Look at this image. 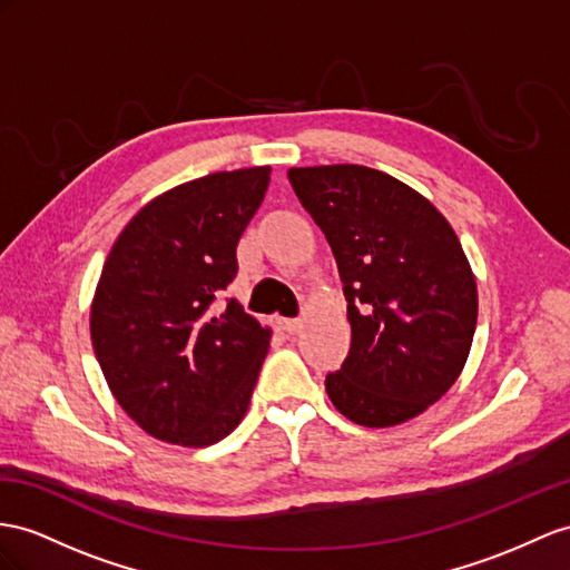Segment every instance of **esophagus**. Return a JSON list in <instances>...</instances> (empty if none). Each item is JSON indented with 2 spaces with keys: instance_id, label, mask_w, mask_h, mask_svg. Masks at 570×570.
Returning a JSON list of instances; mask_svg holds the SVG:
<instances>
[{
  "instance_id": "1",
  "label": "esophagus",
  "mask_w": 570,
  "mask_h": 570,
  "mask_svg": "<svg viewBox=\"0 0 570 570\" xmlns=\"http://www.w3.org/2000/svg\"><path fill=\"white\" fill-rule=\"evenodd\" d=\"M279 325H282V330L288 332V334H294V332H298V330L303 327V323H301L298 317H282Z\"/></svg>"
}]
</instances>
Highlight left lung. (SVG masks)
Instances as JSON below:
<instances>
[{
    "label": "left lung",
    "instance_id": "obj_1",
    "mask_svg": "<svg viewBox=\"0 0 570 570\" xmlns=\"http://www.w3.org/2000/svg\"><path fill=\"white\" fill-rule=\"evenodd\" d=\"M288 180L325 233L348 303L352 348L327 395L354 424H404L445 395L470 356L479 298L460 238L383 170L291 168Z\"/></svg>",
    "mask_w": 570,
    "mask_h": 570
}]
</instances>
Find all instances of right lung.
Here are the masks:
<instances>
[{
	"instance_id": "right-lung-1",
	"label": "right lung",
	"mask_w": 570,
	"mask_h": 570,
	"mask_svg": "<svg viewBox=\"0 0 570 570\" xmlns=\"http://www.w3.org/2000/svg\"><path fill=\"white\" fill-rule=\"evenodd\" d=\"M269 166L209 173L154 197L115 240L91 303V342L112 397L149 435L207 448L250 404L272 330L228 301L236 247Z\"/></svg>"
}]
</instances>
